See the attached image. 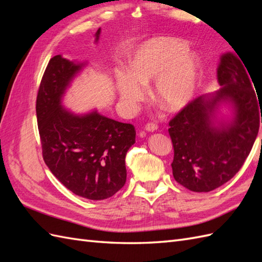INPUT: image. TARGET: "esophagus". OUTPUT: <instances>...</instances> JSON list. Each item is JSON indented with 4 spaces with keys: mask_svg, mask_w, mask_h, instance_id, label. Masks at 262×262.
Here are the masks:
<instances>
[{
    "mask_svg": "<svg viewBox=\"0 0 262 262\" xmlns=\"http://www.w3.org/2000/svg\"><path fill=\"white\" fill-rule=\"evenodd\" d=\"M145 130L148 132H154L157 130V124L154 122H147L145 125Z\"/></svg>",
    "mask_w": 262,
    "mask_h": 262,
    "instance_id": "34e87169",
    "label": "esophagus"
}]
</instances>
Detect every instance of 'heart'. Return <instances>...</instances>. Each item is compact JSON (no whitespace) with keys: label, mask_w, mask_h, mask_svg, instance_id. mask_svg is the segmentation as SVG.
I'll return each instance as SVG.
<instances>
[{"label":"heart","mask_w":262,"mask_h":262,"mask_svg":"<svg viewBox=\"0 0 262 262\" xmlns=\"http://www.w3.org/2000/svg\"><path fill=\"white\" fill-rule=\"evenodd\" d=\"M189 45L179 39L157 38L144 43L130 61V73L117 75V91L125 104L144 97L156 80L155 97L167 110H179L192 99L201 76L200 62L189 55Z\"/></svg>","instance_id":"1"}]
</instances>
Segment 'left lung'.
I'll use <instances>...</instances> for the list:
<instances>
[{
	"label": "left lung",
	"mask_w": 262,
	"mask_h": 262,
	"mask_svg": "<svg viewBox=\"0 0 262 262\" xmlns=\"http://www.w3.org/2000/svg\"><path fill=\"white\" fill-rule=\"evenodd\" d=\"M241 59L234 53L222 55L217 69L221 90L189 101L169 121L172 175L191 191L209 192L231 180L258 136L262 104ZM223 101L232 104L235 116L229 125L217 127L212 115Z\"/></svg>",
	"instance_id": "left-lung-1"
}]
</instances>
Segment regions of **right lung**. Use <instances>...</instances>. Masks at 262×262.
<instances>
[{
	"label": "right lung",
	"mask_w": 262,
	"mask_h": 262,
	"mask_svg": "<svg viewBox=\"0 0 262 262\" xmlns=\"http://www.w3.org/2000/svg\"><path fill=\"white\" fill-rule=\"evenodd\" d=\"M100 28L96 33V41ZM83 64L51 58L39 86L36 114L42 157L58 180L76 195L104 200L126 180L125 154L136 143V129L93 112L71 114L61 98Z\"/></svg>",
	"instance_id": "add662e5"
}]
</instances>
